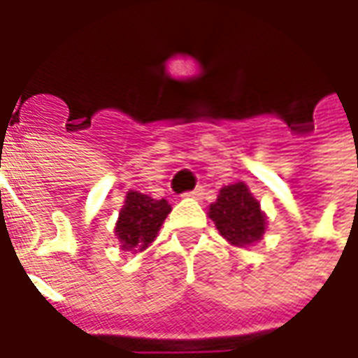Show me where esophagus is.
<instances>
[{"label":"esophagus","instance_id":"obj_1","mask_svg":"<svg viewBox=\"0 0 358 358\" xmlns=\"http://www.w3.org/2000/svg\"><path fill=\"white\" fill-rule=\"evenodd\" d=\"M203 194H205V189H203V186L195 187L194 192H187V194H184L186 197H194V199H199V197H203Z\"/></svg>","mask_w":358,"mask_h":358}]
</instances>
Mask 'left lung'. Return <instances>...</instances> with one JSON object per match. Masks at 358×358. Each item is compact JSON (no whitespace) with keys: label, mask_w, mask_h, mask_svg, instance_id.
Listing matches in <instances>:
<instances>
[{"label":"left lung","mask_w":358,"mask_h":358,"mask_svg":"<svg viewBox=\"0 0 358 358\" xmlns=\"http://www.w3.org/2000/svg\"><path fill=\"white\" fill-rule=\"evenodd\" d=\"M209 217L220 236L236 248H248L263 240L266 217L243 182L224 186L209 207Z\"/></svg>","instance_id":"left-lung-1"}]
</instances>
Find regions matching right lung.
<instances>
[{
	"label": "right lung",
	"mask_w": 358,
	"mask_h": 358,
	"mask_svg": "<svg viewBox=\"0 0 358 358\" xmlns=\"http://www.w3.org/2000/svg\"><path fill=\"white\" fill-rule=\"evenodd\" d=\"M171 209L166 199H153L140 192H128L115 226L120 249L138 253L149 248Z\"/></svg>",
	"instance_id": "add662e5"
}]
</instances>
